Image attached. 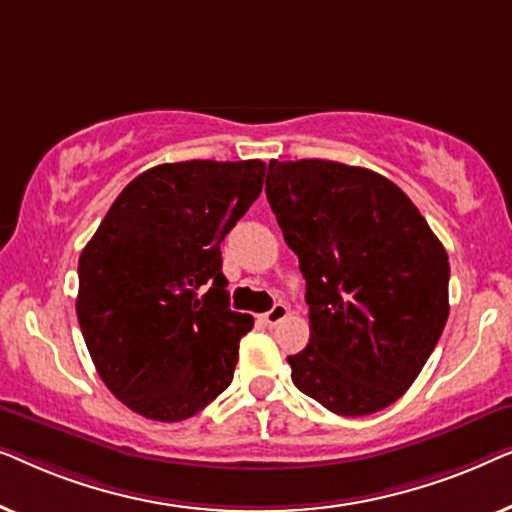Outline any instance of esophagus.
<instances>
[{
  "instance_id": "34e87169",
  "label": "esophagus",
  "mask_w": 512,
  "mask_h": 512,
  "mask_svg": "<svg viewBox=\"0 0 512 512\" xmlns=\"http://www.w3.org/2000/svg\"><path fill=\"white\" fill-rule=\"evenodd\" d=\"M286 317H289V307H286L284 303H277V305H272V310L265 312L261 319H263L268 326H277L279 321L286 319Z\"/></svg>"
}]
</instances>
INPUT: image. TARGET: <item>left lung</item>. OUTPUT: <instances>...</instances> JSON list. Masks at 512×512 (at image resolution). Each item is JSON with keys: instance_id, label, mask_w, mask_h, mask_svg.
I'll return each mask as SVG.
<instances>
[{"instance_id": "1", "label": "left lung", "mask_w": 512, "mask_h": 512, "mask_svg": "<svg viewBox=\"0 0 512 512\" xmlns=\"http://www.w3.org/2000/svg\"><path fill=\"white\" fill-rule=\"evenodd\" d=\"M265 195L310 305V342L286 359L293 384L335 415L384 410L445 328V247L408 195L366 167L270 160Z\"/></svg>"}]
</instances>
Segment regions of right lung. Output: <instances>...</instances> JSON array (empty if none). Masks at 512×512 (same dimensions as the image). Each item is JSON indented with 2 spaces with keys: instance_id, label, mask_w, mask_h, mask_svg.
I'll use <instances>...</instances> for the list:
<instances>
[{
  "instance_id": "add662e5",
  "label": "right lung",
  "mask_w": 512,
  "mask_h": 512,
  "mask_svg": "<svg viewBox=\"0 0 512 512\" xmlns=\"http://www.w3.org/2000/svg\"><path fill=\"white\" fill-rule=\"evenodd\" d=\"M263 177V160L151 167L123 188L81 251L83 340L107 389L137 415L181 422L233 382L254 317L230 310L221 242L261 195Z\"/></svg>"
}]
</instances>
